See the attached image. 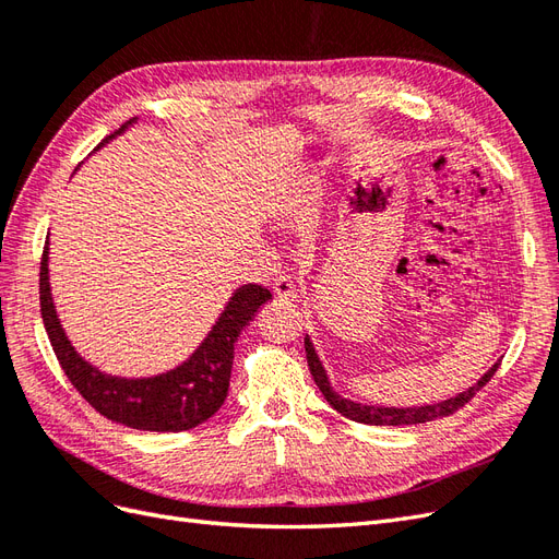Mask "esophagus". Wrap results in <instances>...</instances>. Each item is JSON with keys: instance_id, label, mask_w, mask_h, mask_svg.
Listing matches in <instances>:
<instances>
[{"instance_id": "obj_1", "label": "esophagus", "mask_w": 559, "mask_h": 559, "mask_svg": "<svg viewBox=\"0 0 559 559\" xmlns=\"http://www.w3.org/2000/svg\"><path fill=\"white\" fill-rule=\"evenodd\" d=\"M273 292L280 300H296L298 298V289L289 275H280L273 284Z\"/></svg>"}]
</instances>
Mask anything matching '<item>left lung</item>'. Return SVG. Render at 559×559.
<instances>
[{
  "mask_svg": "<svg viewBox=\"0 0 559 559\" xmlns=\"http://www.w3.org/2000/svg\"><path fill=\"white\" fill-rule=\"evenodd\" d=\"M306 354H308V366H310V373L319 386V392L324 394V399L331 403V408H335L341 415L354 419V421H361V425H370V427H408V425H425V421H433L438 417H448L452 413H456L460 408L476 396V392L492 380V376L497 373V368L501 364V359L497 364H492V368L485 370L483 378L468 386L466 392L462 394H454L445 401H438V403H427V405H408V408H396V405H370V403H359V401H352L345 399L343 394H337L324 364H321L319 354L314 349L312 337L306 333Z\"/></svg>",
  "mask_w": 559,
  "mask_h": 559,
  "instance_id": "obj_1",
  "label": "left lung"
}]
</instances>
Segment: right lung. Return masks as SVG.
<instances>
[{
  "label": "right lung",
  "mask_w": 559,
  "mask_h": 559,
  "mask_svg": "<svg viewBox=\"0 0 559 559\" xmlns=\"http://www.w3.org/2000/svg\"><path fill=\"white\" fill-rule=\"evenodd\" d=\"M134 123H138V118H130L128 123L109 134L97 148H103L105 144L116 140L118 134H123ZM48 253L50 235L46 238L39 275L41 317L48 341L53 345L64 376L70 378L76 392L99 415L130 429L170 433L193 429L222 408L228 396L235 343H238L242 329L261 310L263 302L273 298L267 289L259 284L238 286L230 294L226 308L216 317L207 335L202 337V343L181 364L156 376L126 378L97 368L86 357H81L79 349L70 341L56 310L53 289H50Z\"/></svg>",
  "instance_id": "1"
}]
</instances>
